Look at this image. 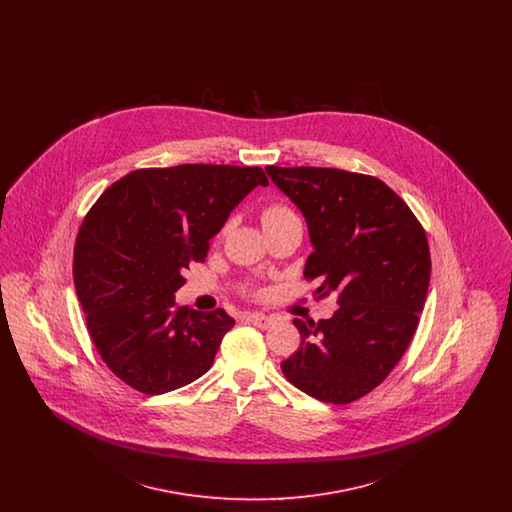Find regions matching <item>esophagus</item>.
Listing matches in <instances>:
<instances>
[{"label":"esophagus","instance_id":"1","mask_svg":"<svg viewBox=\"0 0 512 512\" xmlns=\"http://www.w3.org/2000/svg\"><path fill=\"white\" fill-rule=\"evenodd\" d=\"M245 320L251 322L253 326L261 328V330H267V328H270V326L274 324V318L267 317V315H263V313H249V315H245Z\"/></svg>","mask_w":512,"mask_h":512}]
</instances>
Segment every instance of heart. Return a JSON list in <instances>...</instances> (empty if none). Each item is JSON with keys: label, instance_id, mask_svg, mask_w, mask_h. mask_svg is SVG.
<instances>
[{"label": "heart", "instance_id": "heart-1", "mask_svg": "<svg viewBox=\"0 0 512 512\" xmlns=\"http://www.w3.org/2000/svg\"><path fill=\"white\" fill-rule=\"evenodd\" d=\"M290 219H297V215H295L292 207L286 205V203H268L267 207L263 209V213H261V222H263L265 228L276 226V224Z\"/></svg>", "mask_w": 512, "mask_h": 512}]
</instances>
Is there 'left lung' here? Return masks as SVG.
<instances>
[{
	"label": "left lung",
	"instance_id": "8db88e82",
	"mask_svg": "<svg viewBox=\"0 0 512 512\" xmlns=\"http://www.w3.org/2000/svg\"><path fill=\"white\" fill-rule=\"evenodd\" d=\"M307 219L315 251L305 278L318 299L338 293L326 320L293 324L301 345L284 376L311 397L345 405L380 386L413 340L430 284V247L409 205L376 176L320 167H267Z\"/></svg>",
	"mask_w": 512,
	"mask_h": 512
}]
</instances>
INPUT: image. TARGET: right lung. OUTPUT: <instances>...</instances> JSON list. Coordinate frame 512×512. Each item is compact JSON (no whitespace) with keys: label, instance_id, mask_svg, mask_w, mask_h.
<instances>
[{"label":"right lung","instance_id":"1","mask_svg":"<svg viewBox=\"0 0 512 512\" xmlns=\"http://www.w3.org/2000/svg\"><path fill=\"white\" fill-rule=\"evenodd\" d=\"M267 184L261 167L178 165L128 172L99 195L76 236L74 288L99 357L124 384L159 395L211 368L234 318L178 307L174 292L232 209Z\"/></svg>","mask_w":512,"mask_h":512}]
</instances>
